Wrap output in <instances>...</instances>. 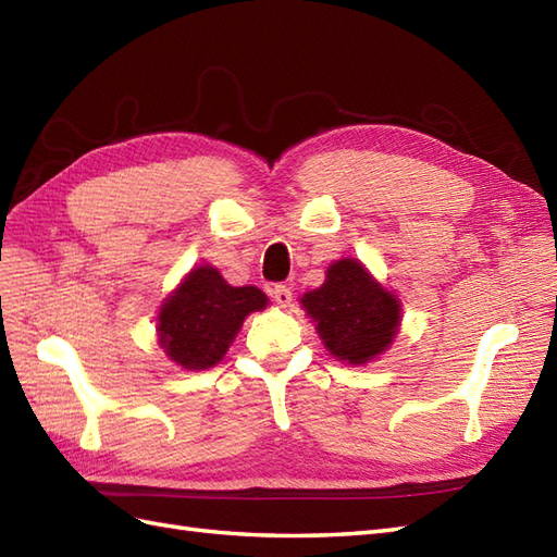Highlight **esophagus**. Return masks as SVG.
<instances>
[{"label":"esophagus","instance_id":"esophagus-1","mask_svg":"<svg viewBox=\"0 0 557 557\" xmlns=\"http://www.w3.org/2000/svg\"><path fill=\"white\" fill-rule=\"evenodd\" d=\"M273 298L280 308H289L292 306V289L284 287V284H277V287L273 289Z\"/></svg>","mask_w":557,"mask_h":557}]
</instances>
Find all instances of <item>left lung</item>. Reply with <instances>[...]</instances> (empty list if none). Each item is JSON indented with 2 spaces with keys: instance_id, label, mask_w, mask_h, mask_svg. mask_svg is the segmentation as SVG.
Returning a JSON list of instances; mask_svg holds the SVG:
<instances>
[{
  "instance_id": "left-lung-1",
  "label": "left lung",
  "mask_w": 557,
  "mask_h": 557,
  "mask_svg": "<svg viewBox=\"0 0 557 557\" xmlns=\"http://www.w3.org/2000/svg\"><path fill=\"white\" fill-rule=\"evenodd\" d=\"M301 308L330 355L355 367L386 352L403 322L400 298L358 259H338L326 268L322 287L304 294Z\"/></svg>"
}]
</instances>
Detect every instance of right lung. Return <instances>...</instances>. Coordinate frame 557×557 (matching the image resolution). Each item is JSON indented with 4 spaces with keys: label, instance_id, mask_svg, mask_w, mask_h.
Masks as SVG:
<instances>
[{
    "label": "right lung",
    "instance_id": "add662e5",
    "mask_svg": "<svg viewBox=\"0 0 557 557\" xmlns=\"http://www.w3.org/2000/svg\"><path fill=\"white\" fill-rule=\"evenodd\" d=\"M265 306L253 284L233 287L213 265H195L157 312V344L174 364L202 372L223 360L249 312Z\"/></svg>",
    "mask_w": 557,
    "mask_h": 557
}]
</instances>
